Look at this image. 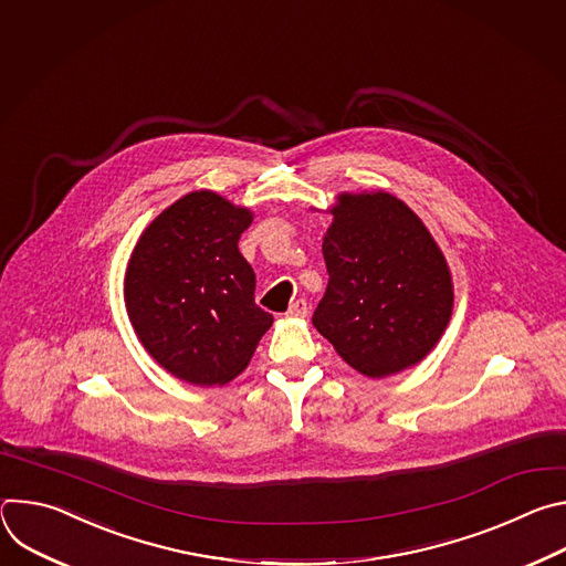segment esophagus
Here are the masks:
<instances>
[{"label": "esophagus", "instance_id": "1", "mask_svg": "<svg viewBox=\"0 0 566 566\" xmlns=\"http://www.w3.org/2000/svg\"><path fill=\"white\" fill-rule=\"evenodd\" d=\"M308 315V304H306V300H295L291 306H289V311H286V317H295V319H302V317H306Z\"/></svg>", "mask_w": 566, "mask_h": 566}]
</instances>
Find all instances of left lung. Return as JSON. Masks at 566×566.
Wrapping results in <instances>:
<instances>
[{"mask_svg": "<svg viewBox=\"0 0 566 566\" xmlns=\"http://www.w3.org/2000/svg\"><path fill=\"white\" fill-rule=\"evenodd\" d=\"M322 239L329 284L313 327L369 378L421 363L454 306L452 273L421 217L398 197L340 192Z\"/></svg>", "mask_w": 566, "mask_h": 566, "instance_id": "1", "label": "left lung"}]
</instances>
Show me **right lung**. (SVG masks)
<instances>
[{
    "label": "right lung",
    "instance_id": "right-lung-1",
    "mask_svg": "<svg viewBox=\"0 0 566 566\" xmlns=\"http://www.w3.org/2000/svg\"><path fill=\"white\" fill-rule=\"evenodd\" d=\"M251 223L249 208L195 190L160 212L129 255V322L154 363L179 380L230 382L273 325L255 304V273L237 249Z\"/></svg>",
    "mask_w": 566,
    "mask_h": 566
}]
</instances>
